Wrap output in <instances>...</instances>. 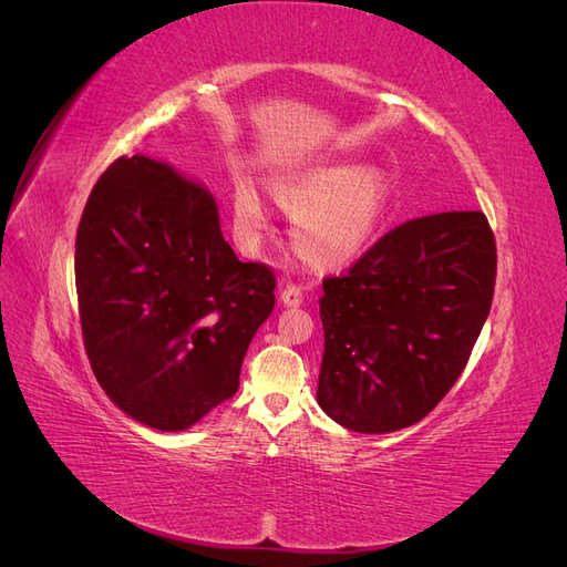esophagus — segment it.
<instances>
[{
	"label": "esophagus",
	"instance_id": "esophagus-1",
	"mask_svg": "<svg viewBox=\"0 0 567 567\" xmlns=\"http://www.w3.org/2000/svg\"><path fill=\"white\" fill-rule=\"evenodd\" d=\"M305 300V290L302 286L298 284H288L284 290H281V302L288 305V307H300Z\"/></svg>",
	"mask_w": 567,
	"mask_h": 567
}]
</instances>
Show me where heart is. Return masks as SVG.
<instances>
[{"instance_id":"obj_1","label":"heart","mask_w":567,"mask_h":567,"mask_svg":"<svg viewBox=\"0 0 567 567\" xmlns=\"http://www.w3.org/2000/svg\"><path fill=\"white\" fill-rule=\"evenodd\" d=\"M271 196L296 219L290 236L296 252L317 269H333L369 246L385 215L390 186L379 169L329 165L271 182ZM234 221L244 236L265 229L262 200L250 186L236 188Z\"/></svg>"}]
</instances>
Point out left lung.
Segmentation results:
<instances>
[{
    "label": "left lung",
    "mask_w": 567,
    "mask_h": 567,
    "mask_svg": "<svg viewBox=\"0 0 567 567\" xmlns=\"http://www.w3.org/2000/svg\"><path fill=\"white\" fill-rule=\"evenodd\" d=\"M494 281L496 241L483 213L425 215L383 234L323 279L321 409L354 433L425 419L466 369Z\"/></svg>",
    "instance_id": "1"
}]
</instances>
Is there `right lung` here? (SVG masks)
Here are the masks:
<instances>
[{
  "instance_id": "right-lung-1",
  "label": "right lung",
  "mask_w": 567,
  "mask_h": 567,
  "mask_svg": "<svg viewBox=\"0 0 567 567\" xmlns=\"http://www.w3.org/2000/svg\"><path fill=\"white\" fill-rule=\"evenodd\" d=\"M84 350L134 421L184 431L234 398L244 357L274 310V269L241 262L215 198L146 156L99 177L75 236Z\"/></svg>"
}]
</instances>
